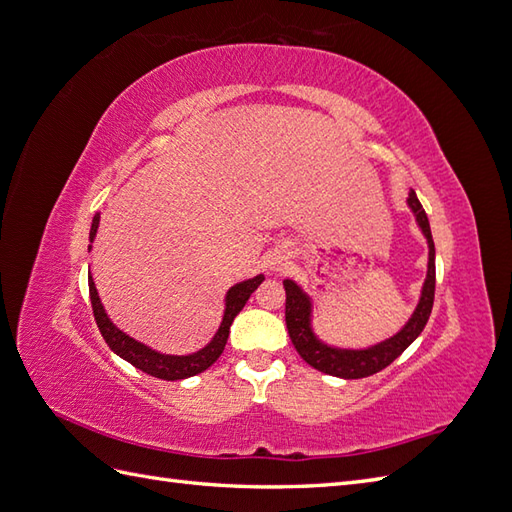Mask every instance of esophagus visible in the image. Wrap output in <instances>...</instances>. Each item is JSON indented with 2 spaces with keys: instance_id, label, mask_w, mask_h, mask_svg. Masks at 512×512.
I'll use <instances>...</instances> for the list:
<instances>
[{
  "instance_id": "1",
  "label": "esophagus",
  "mask_w": 512,
  "mask_h": 512,
  "mask_svg": "<svg viewBox=\"0 0 512 512\" xmlns=\"http://www.w3.org/2000/svg\"><path fill=\"white\" fill-rule=\"evenodd\" d=\"M270 268H272V270H281V261L272 259V261H270Z\"/></svg>"
}]
</instances>
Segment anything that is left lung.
I'll return each instance as SVG.
<instances>
[{"mask_svg": "<svg viewBox=\"0 0 512 512\" xmlns=\"http://www.w3.org/2000/svg\"><path fill=\"white\" fill-rule=\"evenodd\" d=\"M406 205L410 207L417 227L421 229L425 242H427V272L425 281L421 285V294L417 307H414L412 316L406 320L397 334H392L384 340H379L371 347H336L329 344L316 334L314 329V301L299 283L294 279H283L285 288V325H288V334L299 351L301 358L314 366L316 371L325 375H334L340 379H360L375 375L395 362L399 355L406 351L410 344L421 336V331L427 325V318L432 314L434 305V288H436V251L434 240L430 231V220L425 216V209L417 194L410 192L406 198Z\"/></svg>", "mask_w": 512, "mask_h": 512, "instance_id": "obj_1", "label": "left lung"}]
</instances>
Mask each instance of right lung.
<instances>
[{
	"mask_svg": "<svg viewBox=\"0 0 512 512\" xmlns=\"http://www.w3.org/2000/svg\"><path fill=\"white\" fill-rule=\"evenodd\" d=\"M98 227H100V213H95L91 220L89 242L95 240V235H98ZM89 251H91V244H89ZM261 281H264V275H257V277L244 279L240 283L231 285L227 294H224V312H222L218 331L213 334V338L205 344V347L194 351V353H185V355L161 353L157 349L148 347V344L135 340L133 336H128L126 331L117 327L104 310L91 272H89V299H91L93 316H95V323H98L100 334L115 355H120L122 360H126L128 364H133L135 368H139V371H144L152 377L174 382V379H187V377H194L202 371H207V368L220 358L224 351V344H227L235 316L242 312V307L246 305L248 299H251V294L257 290V285Z\"/></svg>",
	"mask_w": 512,
	"mask_h": 512,
	"instance_id": "right-lung-1",
	"label": "right lung"
}]
</instances>
